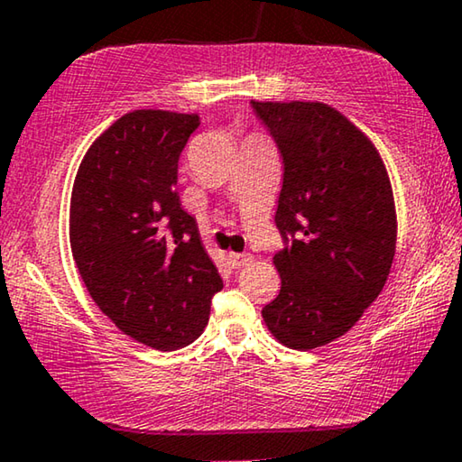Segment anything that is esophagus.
I'll use <instances>...</instances> for the list:
<instances>
[{
	"label": "esophagus",
	"instance_id": "34e87169",
	"mask_svg": "<svg viewBox=\"0 0 462 462\" xmlns=\"http://www.w3.org/2000/svg\"><path fill=\"white\" fill-rule=\"evenodd\" d=\"M228 259H230L232 268H243V265L251 262V255L249 253H230Z\"/></svg>",
	"mask_w": 462,
	"mask_h": 462
}]
</instances>
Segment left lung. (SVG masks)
I'll return each mask as SVG.
<instances>
[{
	"label": "left lung",
	"instance_id": "obj_1",
	"mask_svg": "<svg viewBox=\"0 0 462 462\" xmlns=\"http://www.w3.org/2000/svg\"><path fill=\"white\" fill-rule=\"evenodd\" d=\"M282 157L274 216L281 293L262 316L291 349L346 335L385 287L398 219L387 169L366 135L322 102H251Z\"/></svg>",
	"mask_w": 462,
	"mask_h": 462
}]
</instances>
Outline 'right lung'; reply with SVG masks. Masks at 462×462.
I'll return each mask as SVG.
<instances>
[{
    "label": "right lung",
    "mask_w": 462,
    "mask_h": 462,
    "mask_svg": "<svg viewBox=\"0 0 462 462\" xmlns=\"http://www.w3.org/2000/svg\"><path fill=\"white\" fill-rule=\"evenodd\" d=\"M197 127L199 115H123L89 146L70 197V249L89 295L123 333L161 352L203 333L224 287L175 190Z\"/></svg>",
    "instance_id": "right-lung-1"
}]
</instances>
